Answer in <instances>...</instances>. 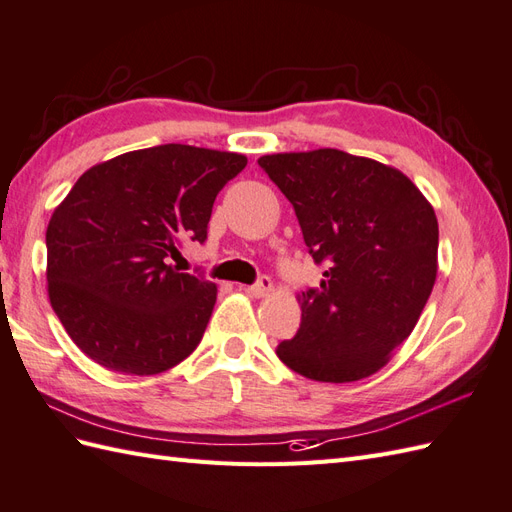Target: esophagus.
Returning <instances> with one entry per match:
<instances>
[{
    "mask_svg": "<svg viewBox=\"0 0 512 512\" xmlns=\"http://www.w3.org/2000/svg\"><path fill=\"white\" fill-rule=\"evenodd\" d=\"M273 291V282L271 278H260L256 284L245 286V293L252 297H267Z\"/></svg>",
    "mask_w": 512,
    "mask_h": 512,
    "instance_id": "34e87169",
    "label": "esophagus"
}]
</instances>
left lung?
Here are the masks:
<instances>
[{
  "instance_id": "8db88e82",
  "label": "left lung",
  "mask_w": 512,
  "mask_h": 512,
  "mask_svg": "<svg viewBox=\"0 0 512 512\" xmlns=\"http://www.w3.org/2000/svg\"><path fill=\"white\" fill-rule=\"evenodd\" d=\"M293 204L321 289L297 295L302 323L278 358L317 382L380 371L413 332L436 282L439 221L400 169L323 147L258 158Z\"/></svg>"
}]
</instances>
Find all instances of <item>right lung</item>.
<instances>
[{
	"instance_id": "add662e5",
	"label": "right lung",
	"mask_w": 512,
	"mask_h": 512,
	"mask_svg": "<svg viewBox=\"0 0 512 512\" xmlns=\"http://www.w3.org/2000/svg\"><path fill=\"white\" fill-rule=\"evenodd\" d=\"M236 152L169 143L93 165L45 232L47 295L80 350L110 371L156 376L199 345L217 284L169 265L204 243L217 193L243 171Z\"/></svg>"
}]
</instances>
